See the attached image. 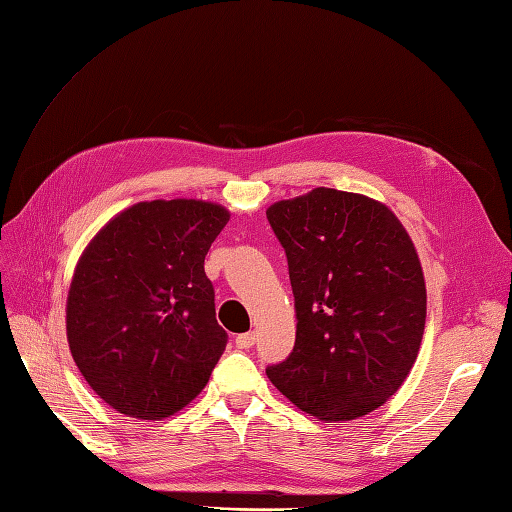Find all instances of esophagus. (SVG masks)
Returning <instances> with one entry per match:
<instances>
[{"instance_id":"obj_1","label":"esophagus","mask_w":512,"mask_h":512,"mask_svg":"<svg viewBox=\"0 0 512 512\" xmlns=\"http://www.w3.org/2000/svg\"><path fill=\"white\" fill-rule=\"evenodd\" d=\"M235 342H237V348H243V350L252 348L256 342V333H241V335H237Z\"/></svg>"}]
</instances>
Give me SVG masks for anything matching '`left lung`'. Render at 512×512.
<instances>
[{
    "label": "left lung",
    "mask_w": 512,
    "mask_h": 512,
    "mask_svg": "<svg viewBox=\"0 0 512 512\" xmlns=\"http://www.w3.org/2000/svg\"><path fill=\"white\" fill-rule=\"evenodd\" d=\"M297 312L288 359L267 367L275 389L320 421L380 408L416 361L427 290L408 230L378 200L316 188L267 209Z\"/></svg>",
    "instance_id": "1"
}]
</instances>
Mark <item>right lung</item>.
I'll return each mask as SVG.
<instances>
[{
    "instance_id": "right-lung-1",
    "label": "right lung",
    "mask_w": 512,
    "mask_h": 512,
    "mask_svg": "<svg viewBox=\"0 0 512 512\" xmlns=\"http://www.w3.org/2000/svg\"><path fill=\"white\" fill-rule=\"evenodd\" d=\"M228 220L207 200H145L85 247L66 333L76 367L113 410L162 421L205 389L228 342L205 256Z\"/></svg>"
}]
</instances>
